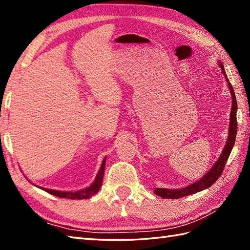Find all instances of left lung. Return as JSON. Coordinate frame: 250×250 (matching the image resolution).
Returning <instances> with one entry per match:
<instances>
[{
  "label": "left lung",
  "mask_w": 250,
  "mask_h": 250,
  "mask_svg": "<svg viewBox=\"0 0 250 250\" xmlns=\"http://www.w3.org/2000/svg\"><path fill=\"white\" fill-rule=\"evenodd\" d=\"M219 65L221 67L222 73H224V75L226 77V81L228 82V86H229L230 92H231V95H232L229 136H228L226 146L224 148V150H222L219 159L216 161L214 166L211 167V168L209 169V172H207L203 177L198 180V182L191 184V185L187 186V187L182 188V189L156 188L153 192H155L157 195L161 196V198H163V199H180V198H183V196L193 194V193L199 192V191L209 188L210 186L213 185L216 182V180L220 177V175L222 174V171H224L225 166H226V163L228 161V158H229V156H230L232 148H233V146H234L236 132H237V121H236L237 103H236V98H235L234 90H233V88H232V84L230 83L229 79H228V77H227V74H226V71L224 68V65H222L220 62H219Z\"/></svg>",
  "instance_id": "obj_1"
}]
</instances>
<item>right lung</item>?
<instances>
[{
	"label": "right lung",
	"instance_id": "add662e5",
	"mask_svg": "<svg viewBox=\"0 0 250 250\" xmlns=\"http://www.w3.org/2000/svg\"><path fill=\"white\" fill-rule=\"evenodd\" d=\"M105 161L106 158H104V160L101 164V167L99 169V173L95 177L94 182L89 186V187L78 190V191H59V190H52V189H47V188H43V187H39L41 189H43L46 192H48L52 195L59 196V198H66V199H71V200H82V199H89L91 198L92 195H94L95 193L99 192V190L102 186V182H103V176H104V171H105Z\"/></svg>",
	"mask_w": 250,
	"mask_h": 250
}]
</instances>
